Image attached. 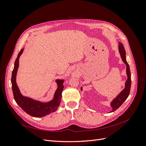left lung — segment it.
Masks as SVG:
<instances>
[{"label": "left lung", "instance_id": "obj_1", "mask_svg": "<svg viewBox=\"0 0 146 146\" xmlns=\"http://www.w3.org/2000/svg\"><path fill=\"white\" fill-rule=\"evenodd\" d=\"M118 49L122 61L126 64V73L127 76V80L125 83L124 89H123L115 98H114L111 102V103H110V106H111V107L112 108V110L110 113L116 111V110L117 108H119V107L121 106V105L124 102V101L127 99V98L129 96L131 88V74L130 67L126 60V53L125 48L123 47L122 44L120 42H119ZM82 90V87H81V91Z\"/></svg>", "mask_w": 146, "mask_h": 146}]
</instances>
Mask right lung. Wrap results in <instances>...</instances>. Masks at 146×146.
<instances>
[{"mask_svg":"<svg viewBox=\"0 0 146 146\" xmlns=\"http://www.w3.org/2000/svg\"><path fill=\"white\" fill-rule=\"evenodd\" d=\"M23 51L24 48H22L17 55L15 62L14 69L12 72L11 84L14 99L17 104L29 115L36 117H42L55 112L59 107L61 100V93L64 88V85H63L64 80L56 79L55 80L57 84V88L54 95V98L48 102H42L41 101L34 100L23 96L20 92L16 83V76L19 68V58Z\"/></svg>","mask_w":146,"mask_h":146,"instance_id":"obj_1","label":"right lung"}]
</instances>
